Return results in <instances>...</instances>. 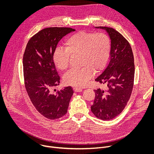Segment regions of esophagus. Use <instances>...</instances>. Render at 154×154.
Here are the masks:
<instances>
[{"instance_id":"esophagus-1","label":"esophagus","mask_w":154,"mask_h":154,"mask_svg":"<svg viewBox=\"0 0 154 154\" xmlns=\"http://www.w3.org/2000/svg\"><path fill=\"white\" fill-rule=\"evenodd\" d=\"M73 90L74 92H81L82 91V88H74Z\"/></svg>"}]
</instances>
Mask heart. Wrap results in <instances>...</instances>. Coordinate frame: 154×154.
Returning a JSON list of instances; mask_svg holds the SVG:
<instances>
[{"label":"heart","instance_id":"1","mask_svg":"<svg viewBox=\"0 0 154 154\" xmlns=\"http://www.w3.org/2000/svg\"><path fill=\"white\" fill-rule=\"evenodd\" d=\"M111 49V42L105 33H93L79 32L70 36L65 42V49L57 48L53 54L55 66L66 71L69 66L71 56H80L79 70H72L63 78L66 85L83 88L92 78L94 72L98 73L105 66Z\"/></svg>","mask_w":154,"mask_h":154}]
</instances>
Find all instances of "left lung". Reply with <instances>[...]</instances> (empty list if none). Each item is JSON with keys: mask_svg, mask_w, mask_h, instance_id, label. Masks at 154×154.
<instances>
[{"mask_svg": "<svg viewBox=\"0 0 154 154\" xmlns=\"http://www.w3.org/2000/svg\"><path fill=\"white\" fill-rule=\"evenodd\" d=\"M96 27L105 30L110 38V61L95 79L105 88L94 90L95 99L91 109L97 118L109 121L122 112L130 99L134 82V58L129 42L120 33L110 27Z\"/></svg>", "mask_w": 154, "mask_h": 154, "instance_id": "left-lung-1", "label": "left lung"}]
</instances>
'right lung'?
<instances>
[{
    "instance_id": "add662e5",
    "label": "right lung",
    "mask_w": 154,
    "mask_h": 154,
    "mask_svg": "<svg viewBox=\"0 0 154 154\" xmlns=\"http://www.w3.org/2000/svg\"><path fill=\"white\" fill-rule=\"evenodd\" d=\"M75 29L49 27L42 29L29 41L23 56L24 83L27 94L37 111L50 119H58L68 112L74 93L71 86L53 94L60 84L53 54L60 40Z\"/></svg>"
}]
</instances>
